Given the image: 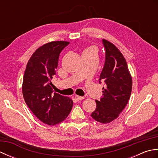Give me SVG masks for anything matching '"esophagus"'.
Instances as JSON below:
<instances>
[{
	"mask_svg": "<svg viewBox=\"0 0 158 158\" xmlns=\"http://www.w3.org/2000/svg\"><path fill=\"white\" fill-rule=\"evenodd\" d=\"M75 98L76 100H77V101H79V100H83V98H84V97H83V96H77V95H76Z\"/></svg>",
	"mask_w": 158,
	"mask_h": 158,
	"instance_id": "1",
	"label": "esophagus"
}]
</instances>
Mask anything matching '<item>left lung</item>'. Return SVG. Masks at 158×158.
Returning <instances> with one entry per match:
<instances>
[{
	"label": "left lung",
	"instance_id": "left-lung-1",
	"mask_svg": "<svg viewBox=\"0 0 158 158\" xmlns=\"http://www.w3.org/2000/svg\"><path fill=\"white\" fill-rule=\"evenodd\" d=\"M105 50V65L100 75L99 83L105 82L103 96L96 100V108L91 116L102 123L112 122L125 108L132 92V81L125 58L111 43L102 39Z\"/></svg>",
	"mask_w": 158,
	"mask_h": 158
}]
</instances>
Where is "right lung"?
<instances>
[{"label":"right lung","instance_id":"right-lung-1","mask_svg":"<svg viewBox=\"0 0 158 158\" xmlns=\"http://www.w3.org/2000/svg\"><path fill=\"white\" fill-rule=\"evenodd\" d=\"M69 43L53 41L36 49L23 75L22 93L26 105L40 121L49 126L63 122L73 105L69 97L53 93L54 85L50 81L56 73L60 53Z\"/></svg>","mask_w":158,"mask_h":158}]
</instances>
